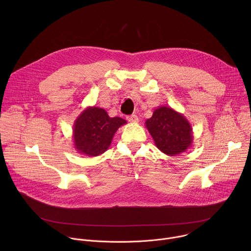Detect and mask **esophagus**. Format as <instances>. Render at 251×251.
Wrapping results in <instances>:
<instances>
[{"instance_id": "obj_1", "label": "esophagus", "mask_w": 251, "mask_h": 251, "mask_svg": "<svg viewBox=\"0 0 251 251\" xmlns=\"http://www.w3.org/2000/svg\"><path fill=\"white\" fill-rule=\"evenodd\" d=\"M127 120L130 122V123H138L139 122V118L137 115H130V116H127Z\"/></svg>"}]
</instances>
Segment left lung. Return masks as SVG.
I'll use <instances>...</instances> for the list:
<instances>
[{"mask_svg": "<svg viewBox=\"0 0 251 251\" xmlns=\"http://www.w3.org/2000/svg\"><path fill=\"white\" fill-rule=\"evenodd\" d=\"M145 126L151 134L156 147L168 156L186 152L193 144V129L188 119L168 106L154 110Z\"/></svg>", "mask_w": 251, "mask_h": 251, "instance_id": "1", "label": "left lung"}]
</instances>
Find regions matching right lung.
Masks as SVG:
<instances>
[{
	"instance_id": "obj_1",
	"label": "right lung",
	"mask_w": 251,
	"mask_h": 251,
	"mask_svg": "<svg viewBox=\"0 0 251 251\" xmlns=\"http://www.w3.org/2000/svg\"><path fill=\"white\" fill-rule=\"evenodd\" d=\"M126 120L109 117L107 112L95 106H88L74 124V144L77 153L96 157L107 151L116 131Z\"/></svg>"
}]
</instances>
